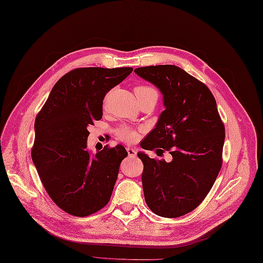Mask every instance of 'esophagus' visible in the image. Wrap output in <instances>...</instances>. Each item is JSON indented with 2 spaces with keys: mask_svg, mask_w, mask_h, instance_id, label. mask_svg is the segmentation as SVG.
<instances>
[{
  "mask_svg": "<svg viewBox=\"0 0 263 263\" xmlns=\"http://www.w3.org/2000/svg\"><path fill=\"white\" fill-rule=\"evenodd\" d=\"M126 151H127L128 156H130V157H134V156H136V154H137V149L134 148V147H130V146L126 147Z\"/></svg>",
  "mask_w": 263,
  "mask_h": 263,
  "instance_id": "34e87169",
  "label": "esophagus"
}]
</instances>
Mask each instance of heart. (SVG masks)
<instances>
[{
  "instance_id": "heart-1",
  "label": "heart",
  "mask_w": 263,
  "mask_h": 263,
  "mask_svg": "<svg viewBox=\"0 0 263 263\" xmlns=\"http://www.w3.org/2000/svg\"><path fill=\"white\" fill-rule=\"evenodd\" d=\"M146 92H149V93H154L157 95V92L155 89H153V87L151 86H145V85H141V86H138L136 89V93H146ZM118 136L119 138L126 141V142H135L137 139H138V133H137L136 130H134L133 128L130 127H122L118 130Z\"/></svg>"
}]
</instances>
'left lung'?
Wrapping results in <instances>:
<instances>
[{
  "mask_svg": "<svg viewBox=\"0 0 263 263\" xmlns=\"http://www.w3.org/2000/svg\"><path fill=\"white\" fill-rule=\"evenodd\" d=\"M135 73L157 87L165 107L141 147L172 155L166 162L138 153L145 202L159 216L180 217L203 201L221 168L224 127L216 101L205 84L176 65L139 67Z\"/></svg>",
  "mask_w": 263,
  "mask_h": 263,
  "instance_id": "left-lung-1",
  "label": "left lung"
}]
</instances>
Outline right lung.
<instances>
[{
	"mask_svg": "<svg viewBox=\"0 0 263 263\" xmlns=\"http://www.w3.org/2000/svg\"><path fill=\"white\" fill-rule=\"evenodd\" d=\"M132 71L73 69L54 84L36 117L32 160L50 198L68 214L87 216L109 202L127 152L118 144L92 153L87 128L102 119L106 94Z\"/></svg>",
	"mask_w": 263,
	"mask_h": 263,
	"instance_id": "1",
	"label": "right lung"
}]
</instances>
